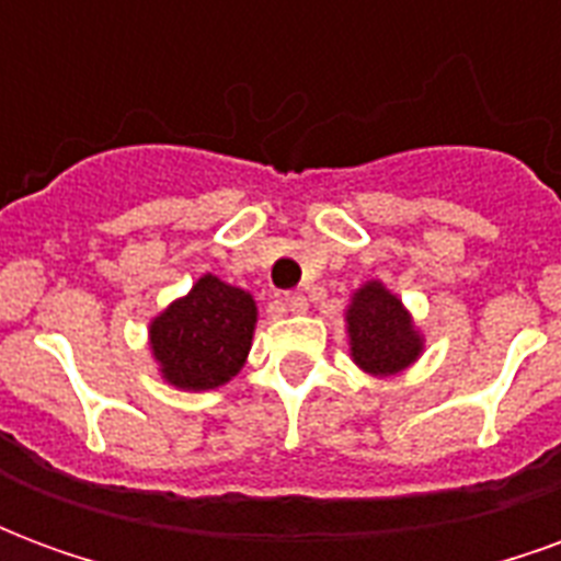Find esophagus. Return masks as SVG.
<instances>
[{"label": "esophagus", "instance_id": "esophagus-1", "mask_svg": "<svg viewBox=\"0 0 561 561\" xmlns=\"http://www.w3.org/2000/svg\"><path fill=\"white\" fill-rule=\"evenodd\" d=\"M282 304H285V309H288V312H306L309 300H306L300 291H291V294H285V297H282Z\"/></svg>", "mask_w": 561, "mask_h": 561}]
</instances>
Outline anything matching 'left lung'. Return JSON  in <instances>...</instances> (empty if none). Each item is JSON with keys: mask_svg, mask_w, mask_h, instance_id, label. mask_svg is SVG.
Wrapping results in <instances>:
<instances>
[{"mask_svg": "<svg viewBox=\"0 0 561 561\" xmlns=\"http://www.w3.org/2000/svg\"><path fill=\"white\" fill-rule=\"evenodd\" d=\"M348 336L354 364L373 376H393L417 360L423 352L421 333L414 330L400 297L381 285L366 282L348 306Z\"/></svg>", "mask_w": 561, "mask_h": 561, "instance_id": "left-lung-1", "label": "left lung"}]
</instances>
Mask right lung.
Returning <instances> with one entry per match:
<instances>
[{"instance_id":"obj_1","label":"right lung","mask_w":561,"mask_h":561,"mask_svg":"<svg viewBox=\"0 0 561 561\" xmlns=\"http://www.w3.org/2000/svg\"><path fill=\"white\" fill-rule=\"evenodd\" d=\"M257 309L252 294L201 276L183 300L149 324V345L173 388L213 390L231 381L252 348Z\"/></svg>"}]
</instances>
